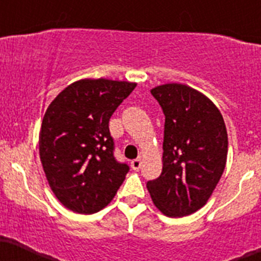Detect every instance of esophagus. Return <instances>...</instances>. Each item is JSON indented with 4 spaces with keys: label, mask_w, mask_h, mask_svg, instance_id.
<instances>
[{
    "label": "esophagus",
    "mask_w": 261,
    "mask_h": 261,
    "mask_svg": "<svg viewBox=\"0 0 261 261\" xmlns=\"http://www.w3.org/2000/svg\"><path fill=\"white\" fill-rule=\"evenodd\" d=\"M141 165H142V160L141 159H136L130 163V166H132L133 170H140L141 169Z\"/></svg>",
    "instance_id": "1"
}]
</instances>
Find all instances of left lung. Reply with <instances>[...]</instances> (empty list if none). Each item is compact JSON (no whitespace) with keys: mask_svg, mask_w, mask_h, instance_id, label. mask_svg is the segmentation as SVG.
Masks as SVG:
<instances>
[{"mask_svg":"<svg viewBox=\"0 0 261 261\" xmlns=\"http://www.w3.org/2000/svg\"><path fill=\"white\" fill-rule=\"evenodd\" d=\"M151 93L163 108L165 128L163 170L146 186L164 215L182 218L214 192L227 163V128L215 103L187 84H161Z\"/></svg>","mask_w":261,"mask_h":261,"instance_id":"left-lung-1","label":"left lung"}]
</instances>
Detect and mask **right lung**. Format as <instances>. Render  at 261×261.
Returning <instances> with one entry per match:
<instances>
[{
    "label": "right lung",
    "instance_id": "add662e5",
    "mask_svg": "<svg viewBox=\"0 0 261 261\" xmlns=\"http://www.w3.org/2000/svg\"><path fill=\"white\" fill-rule=\"evenodd\" d=\"M137 83L84 78L47 108L39 158L54 195L66 209L93 214L108 206L129 170L114 159L109 120Z\"/></svg>",
    "mask_w": 261,
    "mask_h": 261
}]
</instances>
